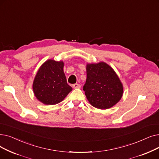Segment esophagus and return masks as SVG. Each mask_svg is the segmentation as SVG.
I'll list each match as a JSON object with an SVG mask.
<instances>
[{"mask_svg":"<svg viewBox=\"0 0 159 159\" xmlns=\"http://www.w3.org/2000/svg\"><path fill=\"white\" fill-rule=\"evenodd\" d=\"M72 87L74 89H80L81 87V85L78 84H74L72 85Z\"/></svg>","mask_w":159,"mask_h":159,"instance_id":"34e87169","label":"esophagus"}]
</instances>
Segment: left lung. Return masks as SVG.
I'll use <instances>...</instances> for the list:
<instances>
[{"label":"left lung","instance_id":"left-lung-1","mask_svg":"<svg viewBox=\"0 0 159 159\" xmlns=\"http://www.w3.org/2000/svg\"><path fill=\"white\" fill-rule=\"evenodd\" d=\"M87 80L84 90L93 107L107 109L122 98L123 85L112 68L105 62L87 63Z\"/></svg>","mask_w":159,"mask_h":159}]
</instances>
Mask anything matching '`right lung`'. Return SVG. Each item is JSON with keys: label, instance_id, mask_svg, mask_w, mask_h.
<instances>
[{"label": "right lung", "instance_id": "obj_1", "mask_svg": "<svg viewBox=\"0 0 159 159\" xmlns=\"http://www.w3.org/2000/svg\"><path fill=\"white\" fill-rule=\"evenodd\" d=\"M63 61L48 59L37 71L34 82L33 91L39 102L45 105H55L62 102L72 88L67 84L63 71Z\"/></svg>", "mask_w": 159, "mask_h": 159}]
</instances>
